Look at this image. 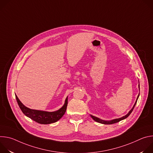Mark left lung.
<instances>
[{
    "instance_id": "obj_1",
    "label": "left lung",
    "mask_w": 153,
    "mask_h": 153,
    "mask_svg": "<svg viewBox=\"0 0 153 153\" xmlns=\"http://www.w3.org/2000/svg\"><path fill=\"white\" fill-rule=\"evenodd\" d=\"M139 90H140L139 82ZM139 97V95H138V96H137V99H136V102H135V103H134V105H133V106L131 110L128 112V113L127 114H126L125 116H123V117H120V118L115 119L111 120H104L100 119H99V118H98V117H95V116H93V115H91V114H90V116H91V118H92L94 120H95L96 122H99V123H102V124L110 125V124H113V123L119 122H120V121H121V120H123V119L127 118V117L130 115V114L132 113V111H133V109H134V106H135V105H136V103H137V99H138Z\"/></svg>"
}]
</instances>
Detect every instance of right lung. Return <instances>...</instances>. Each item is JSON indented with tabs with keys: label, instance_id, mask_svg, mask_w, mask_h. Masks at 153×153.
Here are the masks:
<instances>
[{
	"label": "right lung",
	"instance_id": "add662e5",
	"mask_svg": "<svg viewBox=\"0 0 153 153\" xmlns=\"http://www.w3.org/2000/svg\"><path fill=\"white\" fill-rule=\"evenodd\" d=\"M15 96L17 103L22 113L28 117L40 124H50L56 122L64 115L65 111L67 110L68 97L65 99L64 105L59 110L56 111L48 112L30 109L25 106L20 101L16 94H15Z\"/></svg>",
	"mask_w": 153,
	"mask_h": 153
}]
</instances>
